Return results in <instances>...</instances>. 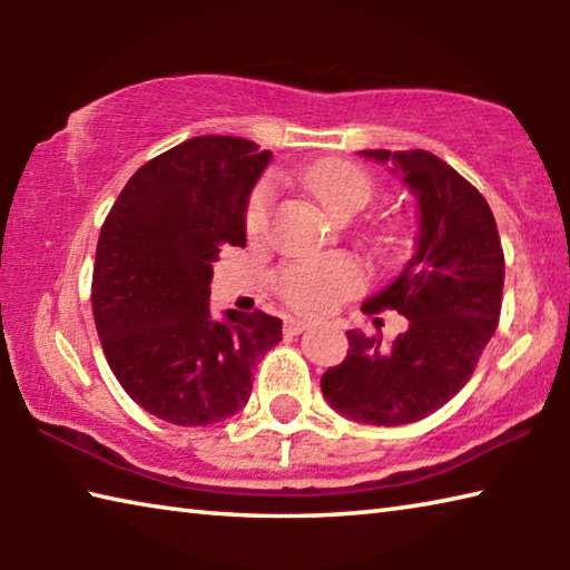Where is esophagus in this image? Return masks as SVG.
<instances>
[{
    "instance_id": "obj_1",
    "label": "esophagus",
    "mask_w": 570,
    "mask_h": 570,
    "mask_svg": "<svg viewBox=\"0 0 570 570\" xmlns=\"http://www.w3.org/2000/svg\"><path fill=\"white\" fill-rule=\"evenodd\" d=\"M306 330H308V322H304V320H286L284 322V332L286 334H302Z\"/></svg>"
}]
</instances>
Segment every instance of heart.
<instances>
[{
  "instance_id": "obj_1",
  "label": "heart",
  "mask_w": 570,
  "mask_h": 570,
  "mask_svg": "<svg viewBox=\"0 0 570 570\" xmlns=\"http://www.w3.org/2000/svg\"><path fill=\"white\" fill-rule=\"evenodd\" d=\"M304 188L320 200V206L332 216H354L370 204L374 183L362 166L342 158H326L314 163L302 173ZM268 196L266 186H258L250 193L246 206V230L256 236L268 218ZM366 284V274L356 258L346 254L302 258V262L286 264L276 276L278 294L288 306L302 314H326L340 306L344 298L360 294Z\"/></svg>"
}]
</instances>
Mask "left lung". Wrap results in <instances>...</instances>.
<instances>
[{"label":"left lung","mask_w":570,"mask_h":570,"mask_svg":"<svg viewBox=\"0 0 570 570\" xmlns=\"http://www.w3.org/2000/svg\"><path fill=\"white\" fill-rule=\"evenodd\" d=\"M392 163L417 196V254L366 314L394 308L410 320L390 350L380 336L346 332L350 352L322 374L334 410L366 424H410L465 387L495 334L503 306L505 256L482 193L428 150H362Z\"/></svg>","instance_id":"1"}]
</instances>
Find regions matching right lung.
Wrapping results in <instances>:
<instances>
[{
  "label": "right lung",
  "instance_id": "1",
  "mask_svg": "<svg viewBox=\"0 0 570 570\" xmlns=\"http://www.w3.org/2000/svg\"><path fill=\"white\" fill-rule=\"evenodd\" d=\"M272 160L254 140L200 135L132 173L100 228L92 316L110 370L156 417L200 428L238 412L282 320L210 316L214 262L246 246V204Z\"/></svg>",
  "mask_w": 570,
  "mask_h": 570
}]
</instances>
